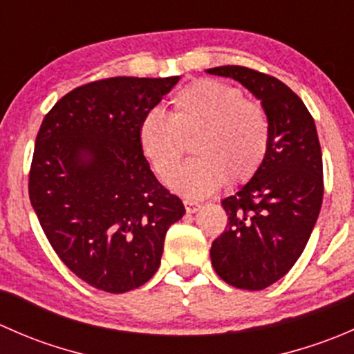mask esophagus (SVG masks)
Masks as SVG:
<instances>
[{"label":"esophagus","instance_id":"esophagus-1","mask_svg":"<svg viewBox=\"0 0 354 354\" xmlns=\"http://www.w3.org/2000/svg\"><path fill=\"white\" fill-rule=\"evenodd\" d=\"M200 207H202V205H200L198 202H194V200H185V209H187L188 214L197 212Z\"/></svg>","mask_w":354,"mask_h":354}]
</instances>
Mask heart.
Here are the masks:
<instances>
[{
    "label": "heart",
    "instance_id": "obj_1",
    "mask_svg": "<svg viewBox=\"0 0 354 354\" xmlns=\"http://www.w3.org/2000/svg\"><path fill=\"white\" fill-rule=\"evenodd\" d=\"M171 118L149 111L138 124V145L157 176L166 180L183 155L180 137L198 135V156L171 177L169 187L188 198H203L221 187L248 181L269 147V120L257 102L219 80H195L171 101Z\"/></svg>",
    "mask_w": 354,
    "mask_h": 354
}]
</instances>
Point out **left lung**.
I'll return each instance as SVG.
<instances>
[{
	"mask_svg": "<svg viewBox=\"0 0 354 354\" xmlns=\"http://www.w3.org/2000/svg\"><path fill=\"white\" fill-rule=\"evenodd\" d=\"M207 73L240 82L269 120L266 159L248 183L221 202L227 226L210 248L221 279L259 291L286 276L319 217L324 178L315 121L277 78L236 65L209 68Z\"/></svg>",
	"mask_w": 354,
	"mask_h": 354,
	"instance_id": "obj_1",
	"label": "left lung"
}]
</instances>
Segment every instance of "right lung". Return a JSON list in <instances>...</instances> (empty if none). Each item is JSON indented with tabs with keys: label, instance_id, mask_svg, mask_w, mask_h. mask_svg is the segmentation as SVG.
Returning <instances> with one entry per match:
<instances>
[{
	"label": "right lung",
	"instance_id": "right-lung-1",
	"mask_svg": "<svg viewBox=\"0 0 354 354\" xmlns=\"http://www.w3.org/2000/svg\"><path fill=\"white\" fill-rule=\"evenodd\" d=\"M180 77H114L68 92L35 138L28 195L55 252L106 292H127L159 269L183 202L157 181L138 124Z\"/></svg>",
	"mask_w": 354,
	"mask_h": 354
}]
</instances>
